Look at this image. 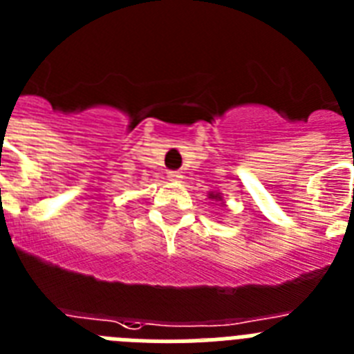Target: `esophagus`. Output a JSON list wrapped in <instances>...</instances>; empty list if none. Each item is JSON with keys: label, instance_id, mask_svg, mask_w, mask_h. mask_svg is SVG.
I'll return each mask as SVG.
<instances>
[{"label": "esophagus", "instance_id": "34e87169", "mask_svg": "<svg viewBox=\"0 0 354 354\" xmlns=\"http://www.w3.org/2000/svg\"><path fill=\"white\" fill-rule=\"evenodd\" d=\"M180 171H168V179L170 180H180Z\"/></svg>", "mask_w": 354, "mask_h": 354}]
</instances>
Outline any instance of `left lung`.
I'll return each mask as SVG.
<instances>
[{
    "label": "left lung",
    "mask_w": 354,
    "mask_h": 354,
    "mask_svg": "<svg viewBox=\"0 0 354 354\" xmlns=\"http://www.w3.org/2000/svg\"><path fill=\"white\" fill-rule=\"evenodd\" d=\"M209 198H211V200H214V202H220V204L221 205H223V207H225V205H227V204H225V200H223V196H221V193H216V192H211V193H209Z\"/></svg>",
    "instance_id": "left-lung-1"
}]
</instances>
